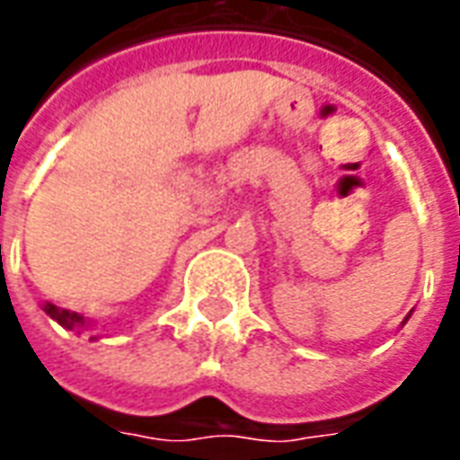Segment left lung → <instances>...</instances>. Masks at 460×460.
<instances>
[{
	"mask_svg": "<svg viewBox=\"0 0 460 460\" xmlns=\"http://www.w3.org/2000/svg\"><path fill=\"white\" fill-rule=\"evenodd\" d=\"M408 318H410V314H408V315H405V321H408ZM405 321H402V325H405Z\"/></svg>",
	"mask_w": 460,
	"mask_h": 460,
	"instance_id": "left-lung-1",
	"label": "left lung"
}]
</instances>
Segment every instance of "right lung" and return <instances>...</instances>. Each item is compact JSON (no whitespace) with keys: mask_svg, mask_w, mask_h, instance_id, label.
<instances>
[{"mask_svg":"<svg viewBox=\"0 0 460 460\" xmlns=\"http://www.w3.org/2000/svg\"><path fill=\"white\" fill-rule=\"evenodd\" d=\"M43 311L50 315L52 321H58L62 328H66V331L82 332V331H89V328H91L89 318H84L82 314H76V311H69V308L55 306V304H50V301H45ZM91 340H96V335H93Z\"/></svg>","mask_w":460,"mask_h":460,"instance_id":"obj_1","label":"right lung"}]
</instances>
